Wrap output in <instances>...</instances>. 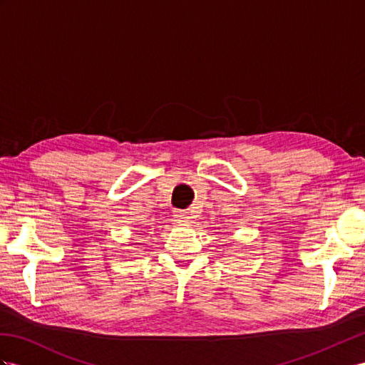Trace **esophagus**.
I'll return each instance as SVG.
<instances>
[{"label": "esophagus", "mask_w": 365, "mask_h": 365, "mask_svg": "<svg viewBox=\"0 0 365 365\" xmlns=\"http://www.w3.org/2000/svg\"><path fill=\"white\" fill-rule=\"evenodd\" d=\"M174 219L179 222V223H186V222H190V214L186 212V211H182V210H179V211H175L174 212Z\"/></svg>", "instance_id": "1"}]
</instances>
